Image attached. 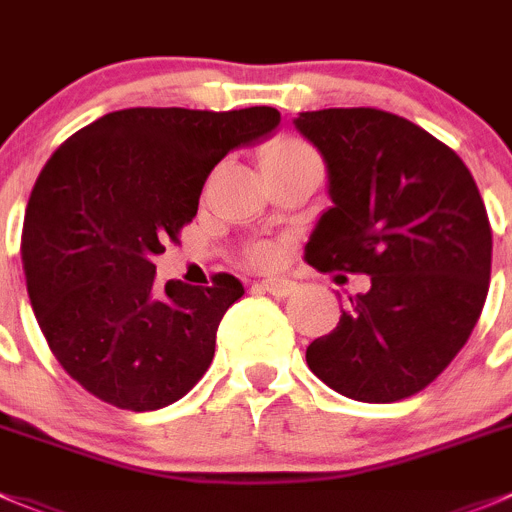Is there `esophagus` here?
<instances>
[{
    "mask_svg": "<svg viewBox=\"0 0 512 512\" xmlns=\"http://www.w3.org/2000/svg\"><path fill=\"white\" fill-rule=\"evenodd\" d=\"M260 287L275 297H287L297 290V282L287 280V277H267V280L260 282Z\"/></svg>",
    "mask_w": 512,
    "mask_h": 512,
    "instance_id": "34e87169",
    "label": "esophagus"
}]
</instances>
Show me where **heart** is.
<instances>
[{"mask_svg": "<svg viewBox=\"0 0 512 512\" xmlns=\"http://www.w3.org/2000/svg\"><path fill=\"white\" fill-rule=\"evenodd\" d=\"M302 155H315L305 142L292 140V137H285V140H277L262 152V165H270V162H282V160H292V157H302ZM252 265L257 267H267L277 260V247L270 245V242H257V245L250 247L247 252Z\"/></svg>", "mask_w": 512, "mask_h": 512, "instance_id": "heart-1", "label": "heart"}]
</instances>
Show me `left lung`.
I'll return each instance as SVG.
<instances>
[{
  "label": "left lung",
  "mask_w": 512,
  "mask_h": 512,
  "mask_svg": "<svg viewBox=\"0 0 512 512\" xmlns=\"http://www.w3.org/2000/svg\"><path fill=\"white\" fill-rule=\"evenodd\" d=\"M327 165L332 207L305 260L370 275L305 357L327 388L360 403L420 393L463 350L490 285L493 230L465 162L430 132L372 107L300 112Z\"/></svg>",
  "instance_id": "left-lung-1"
}]
</instances>
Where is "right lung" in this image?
I'll return each instance as SVG.
<instances>
[{
	"mask_svg": "<svg viewBox=\"0 0 512 512\" xmlns=\"http://www.w3.org/2000/svg\"><path fill=\"white\" fill-rule=\"evenodd\" d=\"M275 107H132L74 132L39 172L22 227L27 292L49 350L87 393L147 413L185 398L215 357L222 315L245 295L155 285L152 257L180 242L217 162L265 137Z\"/></svg>",
	"mask_w": 512,
	"mask_h": 512,
	"instance_id": "1",
	"label": "right lung"
}]
</instances>
